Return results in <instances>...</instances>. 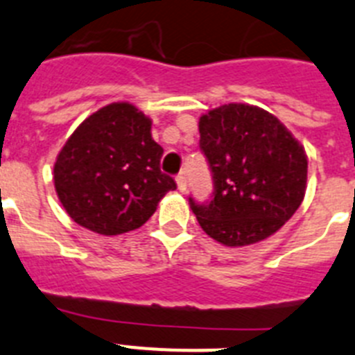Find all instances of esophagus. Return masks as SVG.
Returning <instances> with one entry per match:
<instances>
[{"label":"esophagus","instance_id":"1","mask_svg":"<svg viewBox=\"0 0 355 355\" xmlns=\"http://www.w3.org/2000/svg\"><path fill=\"white\" fill-rule=\"evenodd\" d=\"M177 187L180 193H185V189H187V177H185L184 173L177 177Z\"/></svg>","mask_w":355,"mask_h":355}]
</instances>
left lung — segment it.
<instances>
[{
	"instance_id": "left-lung-1",
	"label": "left lung",
	"mask_w": 355,
	"mask_h": 355,
	"mask_svg": "<svg viewBox=\"0 0 355 355\" xmlns=\"http://www.w3.org/2000/svg\"><path fill=\"white\" fill-rule=\"evenodd\" d=\"M198 129L214 175L209 205L191 200L201 230L226 248L269 239L304 200V146L272 113L242 102L209 110Z\"/></svg>"
}]
</instances>
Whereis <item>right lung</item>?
Segmentation results:
<instances>
[{"label": "right lung", "mask_w": 355, "mask_h": 355, "mask_svg": "<svg viewBox=\"0 0 355 355\" xmlns=\"http://www.w3.org/2000/svg\"><path fill=\"white\" fill-rule=\"evenodd\" d=\"M162 154L152 118L130 102H111L85 118L56 155L60 203L72 221L98 235L132 232L177 189L161 171Z\"/></svg>", "instance_id": "add662e5"}]
</instances>
